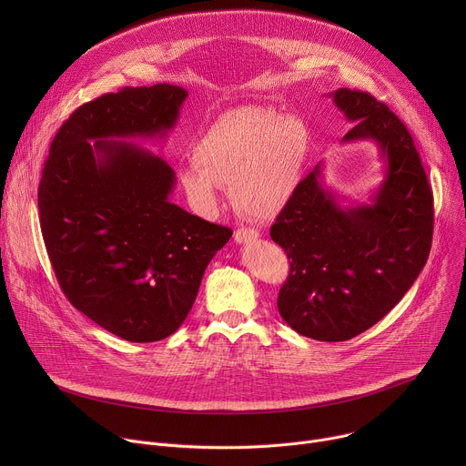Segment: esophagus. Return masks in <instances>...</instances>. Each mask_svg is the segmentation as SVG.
<instances>
[{
  "label": "esophagus",
  "mask_w": 466,
  "mask_h": 466,
  "mask_svg": "<svg viewBox=\"0 0 466 466\" xmlns=\"http://www.w3.org/2000/svg\"><path fill=\"white\" fill-rule=\"evenodd\" d=\"M258 238H259V232L254 228H238L234 232L236 243H248V241H256Z\"/></svg>",
  "instance_id": "esophagus-1"
}]
</instances>
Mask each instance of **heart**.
Masks as SVG:
<instances>
[{
    "label": "heart",
    "instance_id": "1",
    "mask_svg": "<svg viewBox=\"0 0 466 466\" xmlns=\"http://www.w3.org/2000/svg\"><path fill=\"white\" fill-rule=\"evenodd\" d=\"M311 132L299 116L265 106H238L219 114L198 135L191 162L178 167V184L203 216L218 212L223 186L252 218L279 216L293 198L309 153Z\"/></svg>",
    "mask_w": 466,
    "mask_h": 466
}]
</instances>
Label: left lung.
I'll return each instance as SVG.
<instances>
[{
	"label": "left lung",
	"mask_w": 466,
	"mask_h": 466,
	"mask_svg": "<svg viewBox=\"0 0 466 466\" xmlns=\"http://www.w3.org/2000/svg\"><path fill=\"white\" fill-rule=\"evenodd\" d=\"M354 127L343 142H374L383 180L369 205L343 207L320 164L300 180L271 238L291 259L279 293L282 319L300 336L347 341L383 319L428 261L433 195L406 125L367 92H331Z\"/></svg>",
	"instance_id": "1"
}]
</instances>
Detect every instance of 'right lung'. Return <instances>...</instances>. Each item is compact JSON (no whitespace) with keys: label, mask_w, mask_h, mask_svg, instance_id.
<instances>
[{"label":"right lung","mask_w":466,"mask_h":466,"mask_svg":"<svg viewBox=\"0 0 466 466\" xmlns=\"http://www.w3.org/2000/svg\"><path fill=\"white\" fill-rule=\"evenodd\" d=\"M186 97L155 85L85 103L58 128L42 169L40 228L64 295L130 343L178 329L232 236L173 205L175 171L130 142L166 138Z\"/></svg>","instance_id":"obj_1"}]
</instances>
